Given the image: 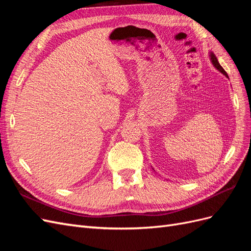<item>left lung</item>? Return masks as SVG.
I'll return each mask as SVG.
<instances>
[{
	"label": "left lung",
	"instance_id": "left-lung-1",
	"mask_svg": "<svg viewBox=\"0 0 251 251\" xmlns=\"http://www.w3.org/2000/svg\"><path fill=\"white\" fill-rule=\"evenodd\" d=\"M209 58H210V62H211V64H212V66H214L218 71H220L222 74H224L227 78H228V75H227V73L225 72V70L221 67V65L219 64L218 58L216 57V55H215L212 52H209Z\"/></svg>",
	"mask_w": 251,
	"mask_h": 251
}]
</instances>
